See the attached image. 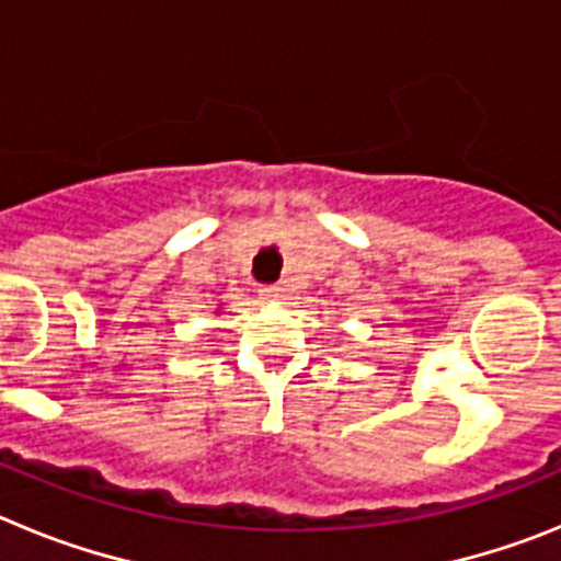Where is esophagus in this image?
Here are the masks:
<instances>
[{"label": "esophagus", "instance_id": "esophagus-1", "mask_svg": "<svg viewBox=\"0 0 561 561\" xmlns=\"http://www.w3.org/2000/svg\"><path fill=\"white\" fill-rule=\"evenodd\" d=\"M257 295L264 297V300H284L286 291L280 289V286H261V289H257Z\"/></svg>", "mask_w": 561, "mask_h": 561}]
</instances>
